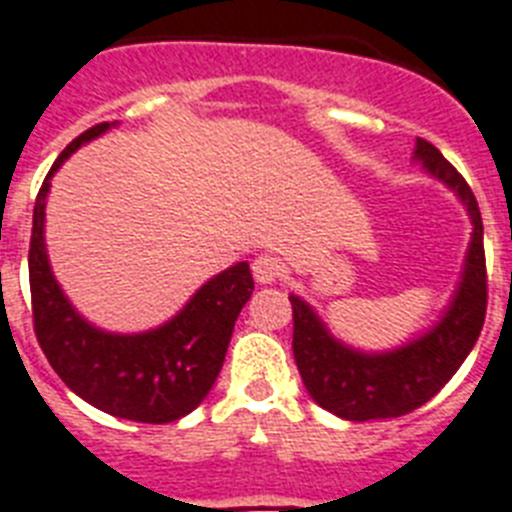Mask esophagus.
<instances>
[{"label":"esophagus","instance_id":"34e87169","mask_svg":"<svg viewBox=\"0 0 512 512\" xmlns=\"http://www.w3.org/2000/svg\"><path fill=\"white\" fill-rule=\"evenodd\" d=\"M251 269L253 279H256L259 285H272V282L279 279V274H282V261H279L277 256H272V253H259V256L253 259Z\"/></svg>","mask_w":512,"mask_h":512}]
</instances>
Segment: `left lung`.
Wrapping results in <instances>:
<instances>
[{"label": "left lung", "instance_id": "left-lung-1", "mask_svg": "<svg viewBox=\"0 0 512 512\" xmlns=\"http://www.w3.org/2000/svg\"><path fill=\"white\" fill-rule=\"evenodd\" d=\"M414 160L432 178L443 181L469 212L474 225L464 272L440 321L412 342L386 352H362L339 342L318 313L298 295L292 303V352L310 399L326 412L352 422L409 414L451 381L474 349L487 313L484 227L469 183L435 144L417 139Z\"/></svg>", "mask_w": 512, "mask_h": 512}]
</instances>
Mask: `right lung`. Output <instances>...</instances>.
<instances>
[{"label":"right lung","instance_id":"1","mask_svg":"<svg viewBox=\"0 0 512 512\" xmlns=\"http://www.w3.org/2000/svg\"><path fill=\"white\" fill-rule=\"evenodd\" d=\"M113 124L74 139L51 165L36 196L30 235V298L38 344L51 368L80 399L113 417L165 425L194 412L214 386L240 310L253 292L248 261L214 274L176 316L142 334H113L82 318L48 264L46 196L61 163Z\"/></svg>","mask_w":512,"mask_h":512}]
</instances>
